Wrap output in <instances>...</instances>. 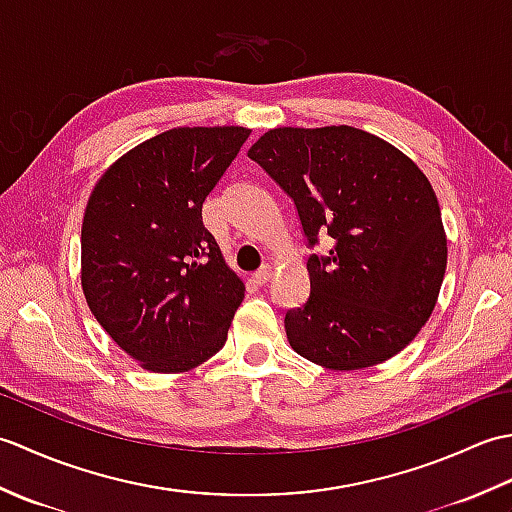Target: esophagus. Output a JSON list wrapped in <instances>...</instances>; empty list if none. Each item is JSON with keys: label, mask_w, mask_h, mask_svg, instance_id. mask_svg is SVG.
<instances>
[{"label": "esophagus", "mask_w": 512, "mask_h": 512, "mask_svg": "<svg viewBox=\"0 0 512 512\" xmlns=\"http://www.w3.org/2000/svg\"><path fill=\"white\" fill-rule=\"evenodd\" d=\"M270 275H273V268H270V266H264V268H259L257 273H253V281H255L257 286H264L266 281L270 279Z\"/></svg>", "instance_id": "obj_1"}]
</instances>
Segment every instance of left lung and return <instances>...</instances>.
I'll return each instance as SVG.
<instances>
[{
	"label": "left lung",
	"instance_id": "left-lung-1",
	"mask_svg": "<svg viewBox=\"0 0 512 512\" xmlns=\"http://www.w3.org/2000/svg\"><path fill=\"white\" fill-rule=\"evenodd\" d=\"M297 206L310 297L286 312L292 350L350 372L387 361L429 321L447 270L440 204L416 162L363 129L277 127L248 149Z\"/></svg>",
	"mask_w": 512,
	"mask_h": 512
}]
</instances>
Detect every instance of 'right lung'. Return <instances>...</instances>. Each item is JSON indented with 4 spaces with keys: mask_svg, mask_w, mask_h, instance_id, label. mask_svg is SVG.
I'll list each match as a JSON object with an SVG mask.
<instances>
[{
    "mask_svg": "<svg viewBox=\"0 0 512 512\" xmlns=\"http://www.w3.org/2000/svg\"><path fill=\"white\" fill-rule=\"evenodd\" d=\"M248 136L235 125L169 129L129 149L90 193L83 295L149 372H189L226 343L246 288L204 228L202 204Z\"/></svg>",
    "mask_w": 512,
    "mask_h": 512,
    "instance_id": "right-lung-1",
    "label": "right lung"
}]
</instances>
